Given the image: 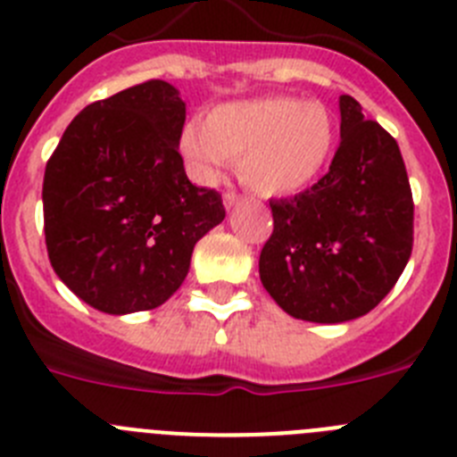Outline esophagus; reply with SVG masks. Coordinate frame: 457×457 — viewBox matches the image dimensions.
<instances>
[{"label": "esophagus", "instance_id": "esophagus-1", "mask_svg": "<svg viewBox=\"0 0 457 457\" xmlns=\"http://www.w3.org/2000/svg\"><path fill=\"white\" fill-rule=\"evenodd\" d=\"M237 201H240V194L233 192V189H228V192L224 194V208H226V210H231L233 205L237 204Z\"/></svg>", "mask_w": 457, "mask_h": 457}]
</instances>
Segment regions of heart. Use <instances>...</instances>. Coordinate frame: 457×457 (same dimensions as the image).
Here are the masks:
<instances>
[{"mask_svg": "<svg viewBox=\"0 0 457 457\" xmlns=\"http://www.w3.org/2000/svg\"><path fill=\"white\" fill-rule=\"evenodd\" d=\"M334 141L337 130L325 104L268 96L210 107L204 123L192 120L183 128L180 153L189 171L205 183L220 179L226 160H233L252 192L288 196L320 176Z\"/></svg>", "mask_w": 457, "mask_h": 457, "instance_id": "heart-1", "label": "heart"}]
</instances>
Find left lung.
<instances>
[{
  "instance_id": "8db88e82",
  "label": "left lung",
  "mask_w": 457,
  "mask_h": 457,
  "mask_svg": "<svg viewBox=\"0 0 457 457\" xmlns=\"http://www.w3.org/2000/svg\"><path fill=\"white\" fill-rule=\"evenodd\" d=\"M341 144L329 171L290 199L270 201L274 231L258 272L286 313L345 322L385 300L410 261L414 201L401 148L341 96Z\"/></svg>"
}]
</instances>
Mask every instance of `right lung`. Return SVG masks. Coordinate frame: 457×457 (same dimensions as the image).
<instances>
[{"label": "right lung", "mask_w": 457, "mask_h": 457, "mask_svg": "<svg viewBox=\"0 0 457 457\" xmlns=\"http://www.w3.org/2000/svg\"><path fill=\"white\" fill-rule=\"evenodd\" d=\"M183 125L179 88L148 79L84 107L47 160V256L93 309L125 316L164 304L194 245L226 217L220 192L189 183Z\"/></svg>", "instance_id": "right-lung-1"}]
</instances>
